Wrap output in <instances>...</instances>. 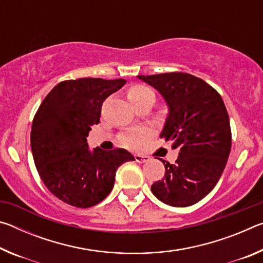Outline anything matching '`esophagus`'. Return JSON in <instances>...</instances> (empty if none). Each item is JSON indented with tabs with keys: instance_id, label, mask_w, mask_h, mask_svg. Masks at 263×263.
Masks as SVG:
<instances>
[{
	"instance_id": "1",
	"label": "esophagus",
	"mask_w": 263,
	"mask_h": 263,
	"mask_svg": "<svg viewBox=\"0 0 263 263\" xmlns=\"http://www.w3.org/2000/svg\"><path fill=\"white\" fill-rule=\"evenodd\" d=\"M135 159L137 162L139 163H144V162H147L149 160V157H147V155H142V154H136L135 155Z\"/></svg>"
}]
</instances>
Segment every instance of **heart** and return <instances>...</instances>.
<instances>
[{"label":"heart","instance_id":"heart-1","mask_svg":"<svg viewBox=\"0 0 263 263\" xmlns=\"http://www.w3.org/2000/svg\"><path fill=\"white\" fill-rule=\"evenodd\" d=\"M146 96L154 97V94L149 88L144 87V86L132 87L127 92V97H128V100L131 101V103L132 102H136V101L140 100V99H142V97H146ZM148 136H149V132L147 130H139V131L130 132V133H126V135L121 137V142H122V145L125 146L126 148L132 149V151H137V149L142 147L146 138H147Z\"/></svg>","mask_w":263,"mask_h":263}]
</instances>
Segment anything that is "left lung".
I'll list each match as a JSON object with an SVG mask.
<instances>
[{
	"label": "left lung",
	"mask_w": 263,
	"mask_h": 263,
	"mask_svg": "<svg viewBox=\"0 0 263 263\" xmlns=\"http://www.w3.org/2000/svg\"><path fill=\"white\" fill-rule=\"evenodd\" d=\"M162 95L168 116L160 137L180 153L175 163L160 159L166 172L151 186L164 204L184 208L215 188L228 162L232 136L221 96L202 79L188 73L138 75Z\"/></svg>",
	"instance_id": "left-lung-1"
}]
</instances>
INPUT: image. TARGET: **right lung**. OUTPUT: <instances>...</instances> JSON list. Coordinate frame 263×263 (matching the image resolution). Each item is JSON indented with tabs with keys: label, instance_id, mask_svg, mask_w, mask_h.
Segmentation results:
<instances>
[{
	"label": "right lung",
	"instance_id": "right-lung-1",
	"mask_svg": "<svg viewBox=\"0 0 263 263\" xmlns=\"http://www.w3.org/2000/svg\"><path fill=\"white\" fill-rule=\"evenodd\" d=\"M125 83L94 78L62 81L34 115L30 139L35 168L47 189L69 205L83 209L103 201L118 167L135 160L126 149L90 151L87 142L103 102Z\"/></svg>",
	"mask_w": 263,
	"mask_h": 263
}]
</instances>
